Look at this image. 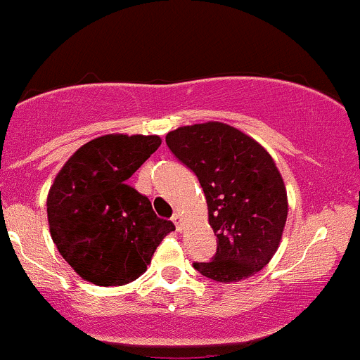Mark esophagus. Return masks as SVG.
<instances>
[{"mask_svg": "<svg viewBox=\"0 0 360 360\" xmlns=\"http://www.w3.org/2000/svg\"><path fill=\"white\" fill-rule=\"evenodd\" d=\"M172 222H174V224H176V229H177V231L183 229V219H181L179 212H176V214L172 215Z\"/></svg>", "mask_w": 360, "mask_h": 360, "instance_id": "34e87169", "label": "esophagus"}]
</instances>
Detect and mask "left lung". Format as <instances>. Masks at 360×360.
Masks as SVG:
<instances>
[{"label": "left lung", "instance_id": "8db88e82", "mask_svg": "<svg viewBox=\"0 0 360 360\" xmlns=\"http://www.w3.org/2000/svg\"><path fill=\"white\" fill-rule=\"evenodd\" d=\"M174 157L198 177L217 252L193 262L221 283L253 276L269 264L285 229L288 202L274 160L255 139L228 124L184 126L165 136Z\"/></svg>", "mask_w": 360, "mask_h": 360}]
</instances>
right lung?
I'll list each match as a JSON object with an SVG mask.
<instances>
[{
  "mask_svg": "<svg viewBox=\"0 0 360 360\" xmlns=\"http://www.w3.org/2000/svg\"><path fill=\"white\" fill-rule=\"evenodd\" d=\"M160 143L158 136H101L75 151L55 177L46 203L53 243L86 281H134L176 229L127 184Z\"/></svg>",
  "mask_w": 360,
  "mask_h": 360,
  "instance_id": "right-lung-1",
  "label": "right lung"
}]
</instances>
